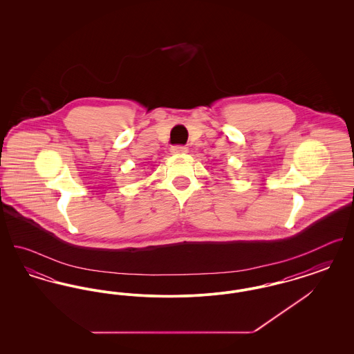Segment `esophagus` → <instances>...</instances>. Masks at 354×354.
Segmentation results:
<instances>
[{"label": "esophagus", "mask_w": 354, "mask_h": 354, "mask_svg": "<svg viewBox=\"0 0 354 354\" xmlns=\"http://www.w3.org/2000/svg\"><path fill=\"white\" fill-rule=\"evenodd\" d=\"M171 152L172 153H185V152H188V147H185V146H172L171 147Z\"/></svg>", "instance_id": "1"}]
</instances>
